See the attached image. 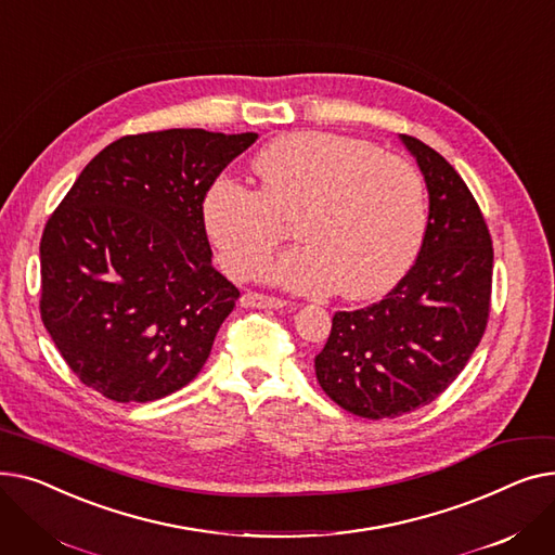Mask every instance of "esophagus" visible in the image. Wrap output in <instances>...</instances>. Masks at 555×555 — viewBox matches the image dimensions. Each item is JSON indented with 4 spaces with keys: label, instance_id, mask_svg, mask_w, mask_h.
Wrapping results in <instances>:
<instances>
[{
    "label": "esophagus",
    "instance_id": "obj_1",
    "mask_svg": "<svg viewBox=\"0 0 555 555\" xmlns=\"http://www.w3.org/2000/svg\"><path fill=\"white\" fill-rule=\"evenodd\" d=\"M241 304L245 308H270V310H276V308H285L287 301L283 299H276V297H268V295H258V293H245L241 297Z\"/></svg>",
    "mask_w": 555,
    "mask_h": 555
}]
</instances>
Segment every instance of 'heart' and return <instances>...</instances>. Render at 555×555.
Returning <instances> with one entry per match:
<instances>
[{"mask_svg":"<svg viewBox=\"0 0 555 555\" xmlns=\"http://www.w3.org/2000/svg\"><path fill=\"white\" fill-rule=\"evenodd\" d=\"M256 191L216 182L202 199V220L231 276L260 272L281 243L279 218L293 216L304 245L268 268L297 293L341 287L348 299L385 295L412 268L427 207L416 168L373 143L328 132H295L254 157Z\"/></svg>","mask_w":555,"mask_h":555,"instance_id":"obj_1","label":"heart"}]
</instances>
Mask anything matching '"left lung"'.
<instances>
[{
	"instance_id": "left-lung-1",
	"label": "left lung",
	"mask_w": 555,
	"mask_h": 555,
	"mask_svg": "<svg viewBox=\"0 0 555 555\" xmlns=\"http://www.w3.org/2000/svg\"><path fill=\"white\" fill-rule=\"evenodd\" d=\"M416 159L429 216L414 268L373 306L335 312L317 380L341 410L396 418L429 404L463 371L490 312L492 241L461 175L423 141L400 134Z\"/></svg>"
}]
</instances>
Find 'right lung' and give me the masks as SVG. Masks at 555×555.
I'll use <instances>...</instances> for the list:
<instances>
[{
  "label": "right lung",
  "mask_w": 555,
  "mask_h": 555,
  "mask_svg": "<svg viewBox=\"0 0 555 555\" xmlns=\"http://www.w3.org/2000/svg\"><path fill=\"white\" fill-rule=\"evenodd\" d=\"M256 132L116 139L42 233L40 314L78 380L116 402L186 387L241 297L211 262L202 199Z\"/></svg>",
  "instance_id": "obj_1"
}]
</instances>
